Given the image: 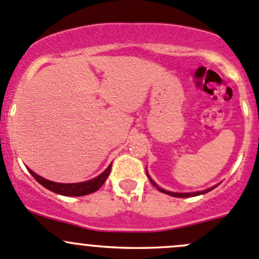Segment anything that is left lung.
Returning <instances> with one entry per match:
<instances>
[{"label":"left lung","instance_id":"8db88e82","mask_svg":"<svg viewBox=\"0 0 259 259\" xmlns=\"http://www.w3.org/2000/svg\"><path fill=\"white\" fill-rule=\"evenodd\" d=\"M146 174H147V178L150 179V181H151V183H152V185L155 186V188H157V190H160L161 193H165V194H167V195L175 196V198H190V196H198V195H203V194H205V193H209V191H210V190H213V189H215V188H217V186H213V188H209V189H206V190H203V191H195V193H172V191H168V190H165V189L160 188V186H158L157 184H156L155 181H153L152 179H151V176L148 175L147 170H146Z\"/></svg>","mask_w":259,"mask_h":259}]
</instances>
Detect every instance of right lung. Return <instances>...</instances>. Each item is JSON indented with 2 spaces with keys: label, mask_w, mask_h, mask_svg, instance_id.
<instances>
[{
  "label": "right lung",
  "mask_w": 259,
  "mask_h": 259,
  "mask_svg": "<svg viewBox=\"0 0 259 259\" xmlns=\"http://www.w3.org/2000/svg\"><path fill=\"white\" fill-rule=\"evenodd\" d=\"M111 167L112 163L97 178L92 179V180L88 181H83V183H76V184H61V183H55V181H50L46 180V179L41 178L37 174H35L34 171L27 168L30 171L32 176H34L35 180L42 185L44 188H46L48 190L53 191L55 194H60V195H65V196H83V195H88V194L94 193V191L98 190L102 185L104 184V181L107 180L108 178L109 172H111Z\"/></svg>",
  "instance_id": "right-lung-1"
}]
</instances>
